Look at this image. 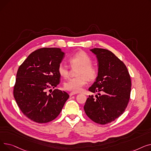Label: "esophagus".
Here are the masks:
<instances>
[{
  "label": "esophagus",
  "instance_id": "obj_1",
  "mask_svg": "<svg viewBox=\"0 0 151 151\" xmlns=\"http://www.w3.org/2000/svg\"><path fill=\"white\" fill-rule=\"evenodd\" d=\"M75 94H77V93H75V92H71V93H70L69 96L71 97V96H74V95H75Z\"/></svg>",
  "mask_w": 151,
  "mask_h": 151
}]
</instances>
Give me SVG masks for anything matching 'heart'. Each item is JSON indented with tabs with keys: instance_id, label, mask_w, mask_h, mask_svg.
<instances>
[{
	"instance_id": "b5f03b06",
	"label": "heart",
	"mask_w": 151,
	"mask_h": 151,
	"mask_svg": "<svg viewBox=\"0 0 151 151\" xmlns=\"http://www.w3.org/2000/svg\"><path fill=\"white\" fill-rule=\"evenodd\" d=\"M68 62L71 68L77 69L75 78H71L67 81L63 87L65 90L72 92H80L87 83L88 80L92 81L97 76V70L91 65L92 60L89 55L84 51H79L68 59ZM58 73L63 78H67L70 73L69 68L62 63L58 67Z\"/></svg>"
}]
</instances>
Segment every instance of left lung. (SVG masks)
Instances as JSON below:
<instances>
[{
	"label": "left lung",
	"instance_id": "obj_1",
	"mask_svg": "<svg viewBox=\"0 0 151 151\" xmlns=\"http://www.w3.org/2000/svg\"><path fill=\"white\" fill-rule=\"evenodd\" d=\"M98 60V76L89 88L95 93L89 96L84 106V111L92 121L104 125L121 116L127 106L131 92V79L127 67L108 50H90Z\"/></svg>",
	"mask_w": 151,
	"mask_h": 151
}]
</instances>
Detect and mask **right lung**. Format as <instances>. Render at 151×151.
Segmentation results:
<instances>
[{
  "label": "right lung",
  "instance_id": "right-lung-1",
  "mask_svg": "<svg viewBox=\"0 0 151 151\" xmlns=\"http://www.w3.org/2000/svg\"><path fill=\"white\" fill-rule=\"evenodd\" d=\"M64 55L60 48L43 47L32 52L19 66L13 95L29 119L37 123L54 120L69 98L66 92L51 89L60 83L58 67Z\"/></svg>",
  "mask_w": 151,
  "mask_h": 151
}]
</instances>
